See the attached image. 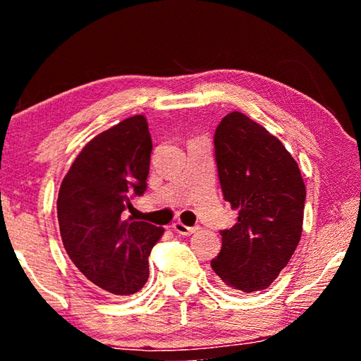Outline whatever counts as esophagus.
I'll list each match as a JSON object with an SVG mask.
<instances>
[{"instance_id": "esophagus-1", "label": "esophagus", "mask_w": 361, "mask_h": 361, "mask_svg": "<svg viewBox=\"0 0 361 361\" xmlns=\"http://www.w3.org/2000/svg\"><path fill=\"white\" fill-rule=\"evenodd\" d=\"M172 228L175 232H178L180 235H191L195 231H197V228H194V226H186L183 223H173Z\"/></svg>"}]
</instances>
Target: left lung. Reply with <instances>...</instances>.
<instances>
[{"label": "left lung", "mask_w": 361, "mask_h": 361, "mask_svg": "<svg viewBox=\"0 0 361 361\" xmlns=\"http://www.w3.org/2000/svg\"><path fill=\"white\" fill-rule=\"evenodd\" d=\"M215 157L224 200L239 216L219 232L223 245L212 269L232 290H264L301 239V170L277 137L239 111L224 116L216 127Z\"/></svg>", "instance_id": "8db88e82"}]
</instances>
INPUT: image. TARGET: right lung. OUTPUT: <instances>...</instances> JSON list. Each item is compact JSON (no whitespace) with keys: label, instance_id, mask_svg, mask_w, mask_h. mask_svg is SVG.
Returning a JSON list of instances; mask_svg holds the SVG:
<instances>
[{"label":"right lung","instance_id":"1","mask_svg":"<svg viewBox=\"0 0 361 361\" xmlns=\"http://www.w3.org/2000/svg\"><path fill=\"white\" fill-rule=\"evenodd\" d=\"M151 149L146 118L132 116L90 140L60 185L57 216L66 253L90 285L118 296L143 288L148 256L164 234L122 213L146 191Z\"/></svg>","mask_w":361,"mask_h":361}]
</instances>
